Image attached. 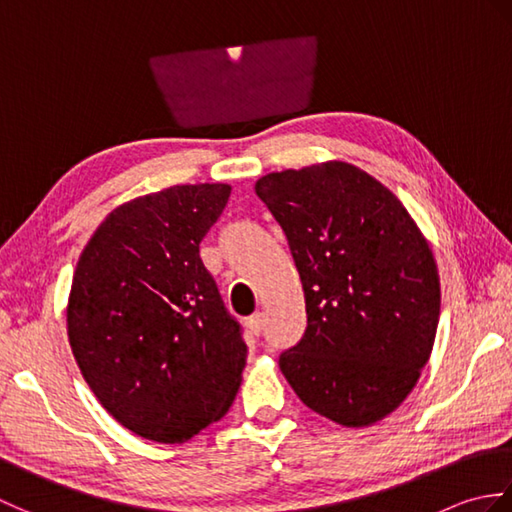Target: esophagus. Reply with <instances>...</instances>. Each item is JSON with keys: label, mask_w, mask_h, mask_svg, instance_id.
<instances>
[{"label": "esophagus", "mask_w": 512, "mask_h": 512, "mask_svg": "<svg viewBox=\"0 0 512 512\" xmlns=\"http://www.w3.org/2000/svg\"><path fill=\"white\" fill-rule=\"evenodd\" d=\"M246 328H248L250 334H255V336L262 334V330H264V314L262 312H255L253 317H248L246 319Z\"/></svg>", "instance_id": "obj_1"}]
</instances>
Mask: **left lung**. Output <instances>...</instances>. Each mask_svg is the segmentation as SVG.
<instances>
[{"label":"left lung","mask_w":512,"mask_h":512,"mask_svg":"<svg viewBox=\"0 0 512 512\" xmlns=\"http://www.w3.org/2000/svg\"><path fill=\"white\" fill-rule=\"evenodd\" d=\"M286 233L308 328L279 369L301 402L343 427L394 411L427 365L440 277L405 206L347 162L268 173L255 184Z\"/></svg>","instance_id":"obj_1"}]
</instances>
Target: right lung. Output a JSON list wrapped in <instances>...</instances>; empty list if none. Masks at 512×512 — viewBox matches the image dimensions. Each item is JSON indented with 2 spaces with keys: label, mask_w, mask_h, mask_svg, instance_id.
I'll return each mask as SVG.
<instances>
[{
  "label": "right lung",
  "mask_w": 512,
  "mask_h": 512,
  "mask_svg": "<svg viewBox=\"0 0 512 512\" xmlns=\"http://www.w3.org/2000/svg\"><path fill=\"white\" fill-rule=\"evenodd\" d=\"M228 184H180L118 206L83 248L68 336L85 383L136 436L178 444L233 405L246 365L200 242Z\"/></svg>",
  "instance_id": "add662e5"
}]
</instances>
